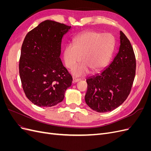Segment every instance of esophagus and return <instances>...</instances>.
Here are the masks:
<instances>
[{
    "instance_id": "esophagus-1",
    "label": "esophagus",
    "mask_w": 151,
    "mask_h": 151,
    "mask_svg": "<svg viewBox=\"0 0 151 151\" xmlns=\"http://www.w3.org/2000/svg\"><path fill=\"white\" fill-rule=\"evenodd\" d=\"M80 81L79 79H77V78H73V80H72V82L74 83H77V82H79Z\"/></svg>"
}]
</instances>
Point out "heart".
I'll list each match as a JSON object with an SVG mask.
<instances>
[{
  "mask_svg": "<svg viewBox=\"0 0 151 151\" xmlns=\"http://www.w3.org/2000/svg\"><path fill=\"white\" fill-rule=\"evenodd\" d=\"M115 47V40L109 33L87 31L80 34L74 44H68L63 50V59L65 65L72 68L81 60V65L72 70L73 75L82 76L89 70L96 73L101 70L111 58Z\"/></svg>",
  "mask_w": 151,
  "mask_h": 151,
  "instance_id": "obj_1",
  "label": "heart"
}]
</instances>
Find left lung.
Segmentation results:
<instances>
[{"mask_svg": "<svg viewBox=\"0 0 151 151\" xmlns=\"http://www.w3.org/2000/svg\"><path fill=\"white\" fill-rule=\"evenodd\" d=\"M136 70V60L130 41L120 31V47L109 65L99 74L86 80V104L99 113L111 111L129 95Z\"/></svg>", "mask_w": 151, "mask_h": 151, "instance_id": "left-lung-1", "label": "left lung"}]
</instances>
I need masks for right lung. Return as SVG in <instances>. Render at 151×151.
<instances>
[{"label":"right lung","mask_w":151,"mask_h":151,"mask_svg":"<svg viewBox=\"0 0 151 151\" xmlns=\"http://www.w3.org/2000/svg\"><path fill=\"white\" fill-rule=\"evenodd\" d=\"M71 26L46 20L26 35L19 60L24 93L34 104L51 107L63 101L72 77L60 58L62 40Z\"/></svg>","instance_id":"1"}]
</instances>
